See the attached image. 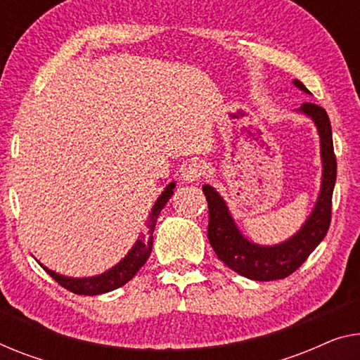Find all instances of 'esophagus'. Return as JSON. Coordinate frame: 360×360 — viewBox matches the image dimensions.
I'll use <instances>...</instances> for the list:
<instances>
[{
  "label": "esophagus",
  "instance_id": "1",
  "mask_svg": "<svg viewBox=\"0 0 360 360\" xmlns=\"http://www.w3.org/2000/svg\"><path fill=\"white\" fill-rule=\"evenodd\" d=\"M203 174H205V165L202 162H194L186 166L184 171H182L181 178L186 182H195L200 179Z\"/></svg>",
  "mask_w": 360,
  "mask_h": 360
}]
</instances>
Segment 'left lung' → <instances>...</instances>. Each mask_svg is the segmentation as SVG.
Segmentation results:
<instances>
[{
    "label": "left lung",
    "mask_w": 360,
    "mask_h": 360,
    "mask_svg": "<svg viewBox=\"0 0 360 360\" xmlns=\"http://www.w3.org/2000/svg\"><path fill=\"white\" fill-rule=\"evenodd\" d=\"M292 84L310 95L300 80L294 79ZM296 112L314 121L320 137L321 157V182L317 202L297 233L273 245L257 244L240 233L226 202L214 187L210 184L202 187L208 202V240L213 250L224 265L249 280L273 281L289 276L307 260L330 228L331 197L336 182V157L330 117L321 106L315 103H302Z\"/></svg>",
    "instance_id": "8db88e82"
}]
</instances>
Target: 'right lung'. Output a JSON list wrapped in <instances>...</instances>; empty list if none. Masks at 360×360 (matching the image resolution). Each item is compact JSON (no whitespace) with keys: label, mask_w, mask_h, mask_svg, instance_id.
<instances>
[{"label":"right lung","mask_w":360,"mask_h":360,"mask_svg":"<svg viewBox=\"0 0 360 360\" xmlns=\"http://www.w3.org/2000/svg\"><path fill=\"white\" fill-rule=\"evenodd\" d=\"M176 187V182H169L168 186L165 187V191L160 194V197L155 202L152 210L148 213L147 218V231L139 234L136 244L129 249L127 254L122 257V259L117 262L115 266L108 268V270L100 273V275L95 276H85V278H74V276H64L60 273L50 270V268L41 265L43 270H45L48 275H50L53 280L58 284H61L63 288L69 289V291L74 294H82V296H96V294L110 292L112 289H117L132 280L134 275L141 270V268L146 265L148 255L152 254L153 248V229L155 224H157L158 214L163 210V207L168 203V200L173 195V191Z\"/></svg>","instance_id":"add662e5"}]
</instances>
